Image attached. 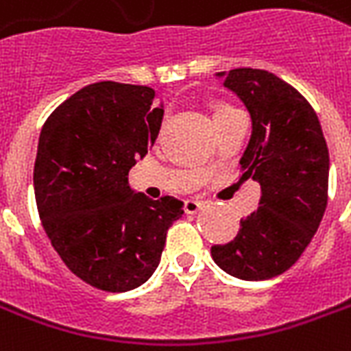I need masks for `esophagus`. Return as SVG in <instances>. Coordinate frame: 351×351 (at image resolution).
<instances>
[{
  "label": "esophagus",
  "mask_w": 351,
  "mask_h": 351,
  "mask_svg": "<svg viewBox=\"0 0 351 351\" xmlns=\"http://www.w3.org/2000/svg\"><path fill=\"white\" fill-rule=\"evenodd\" d=\"M200 208H202V202H200V200L189 199V200H186V202H184V211H186V213H197Z\"/></svg>",
  "instance_id": "34e87169"
}]
</instances>
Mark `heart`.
I'll return each mask as SVG.
<instances>
[{"instance_id":"heart-1","label":"heart","mask_w":351,"mask_h":351,"mask_svg":"<svg viewBox=\"0 0 351 351\" xmlns=\"http://www.w3.org/2000/svg\"><path fill=\"white\" fill-rule=\"evenodd\" d=\"M232 110H235V108H232L230 104H215V106H213V117L219 119V117L226 116V114H230Z\"/></svg>"}]
</instances>
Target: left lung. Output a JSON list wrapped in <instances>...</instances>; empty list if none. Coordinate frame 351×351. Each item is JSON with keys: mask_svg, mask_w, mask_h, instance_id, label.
Listing matches in <instances>:
<instances>
[{"mask_svg": "<svg viewBox=\"0 0 351 351\" xmlns=\"http://www.w3.org/2000/svg\"><path fill=\"white\" fill-rule=\"evenodd\" d=\"M252 117V136L241 158V180H258V210L241 219L211 258L241 280H269L291 269L320 226L328 206L330 152L317 112L296 88L265 69L219 73Z\"/></svg>", "mask_w": 351, "mask_h": 351, "instance_id": "left-lung-1", "label": "left lung"}]
</instances>
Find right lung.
Segmentation results:
<instances>
[{
	"mask_svg": "<svg viewBox=\"0 0 351 351\" xmlns=\"http://www.w3.org/2000/svg\"><path fill=\"white\" fill-rule=\"evenodd\" d=\"M154 97L149 86L95 82L57 106L40 132L33 182L42 226L69 271L106 293L152 276L184 213L175 197L152 200L128 186L162 127Z\"/></svg>",
	"mask_w": 351,
	"mask_h": 351,
	"instance_id": "obj_1",
	"label": "right lung"
}]
</instances>
